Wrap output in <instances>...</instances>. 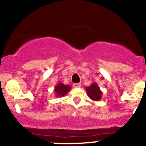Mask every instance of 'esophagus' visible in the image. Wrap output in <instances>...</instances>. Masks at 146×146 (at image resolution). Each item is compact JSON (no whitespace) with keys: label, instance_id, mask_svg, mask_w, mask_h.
Segmentation results:
<instances>
[{"label":"esophagus","instance_id":"esophagus-1","mask_svg":"<svg viewBox=\"0 0 146 146\" xmlns=\"http://www.w3.org/2000/svg\"><path fill=\"white\" fill-rule=\"evenodd\" d=\"M81 86V84L80 83H74L73 84V87L74 88H80Z\"/></svg>","mask_w":146,"mask_h":146}]
</instances>
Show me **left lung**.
<instances>
[{"label":"left lung","instance_id":"left-lung-1","mask_svg":"<svg viewBox=\"0 0 146 146\" xmlns=\"http://www.w3.org/2000/svg\"><path fill=\"white\" fill-rule=\"evenodd\" d=\"M88 97L93 101H100L102 96V92L97 82H92L89 87L85 88Z\"/></svg>","mask_w":146,"mask_h":146}]
</instances>
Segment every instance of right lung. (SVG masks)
<instances>
[{
  "mask_svg": "<svg viewBox=\"0 0 146 146\" xmlns=\"http://www.w3.org/2000/svg\"><path fill=\"white\" fill-rule=\"evenodd\" d=\"M70 89H71L70 85H64L62 82H58V84L55 85L54 91L56 98H61L65 96Z\"/></svg>",
  "mask_w": 146,
  "mask_h": 146,
  "instance_id": "right-lung-1",
  "label": "right lung"
}]
</instances>
